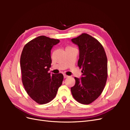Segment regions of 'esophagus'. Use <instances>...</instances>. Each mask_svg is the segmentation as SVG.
I'll use <instances>...</instances> for the list:
<instances>
[{
  "label": "esophagus",
  "mask_w": 130,
  "mask_h": 130,
  "mask_svg": "<svg viewBox=\"0 0 130 130\" xmlns=\"http://www.w3.org/2000/svg\"><path fill=\"white\" fill-rule=\"evenodd\" d=\"M63 76H64V78H67V77H68V75H63Z\"/></svg>",
  "instance_id": "esophagus-1"
}]
</instances>
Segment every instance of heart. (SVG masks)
Listing matches in <instances>:
<instances>
[{
  "instance_id": "b5f03b06",
  "label": "heart",
  "mask_w": 130,
  "mask_h": 130,
  "mask_svg": "<svg viewBox=\"0 0 130 130\" xmlns=\"http://www.w3.org/2000/svg\"><path fill=\"white\" fill-rule=\"evenodd\" d=\"M71 48V47H68V48Z\"/></svg>"
}]
</instances>
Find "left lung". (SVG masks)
<instances>
[{
	"label": "left lung",
	"mask_w": 130,
	"mask_h": 130,
	"mask_svg": "<svg viewBox=\"0 0 130 130\" xmlns=\"http://www.w3.org/2000/svg\"><path fill=\"white\" fill-rule=\"evenodd\" d=\"M72 42L79 49L77 65L82 68L80 78L75 77L71 88L73 96L78 103L88 105L103 92L107 78V58L103 45L96 39L82 34Z\"/></svg>",
	"instance_id": "8db88e82"
}]
</instances>
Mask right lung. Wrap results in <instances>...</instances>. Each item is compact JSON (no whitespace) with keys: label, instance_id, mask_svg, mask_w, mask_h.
<instances>
[{"label":"right lung","instance_id":"right-lung-1","mask_svg":"<svg viewBox=\"0 0 130 130\" xmlns=\"http://www.w3.org/2000/svg\"><path fill=\"white\" fill-rule=\"evenodd\" d=\"M59 42L58 40L41 36L27 43L22 51L20 64L23 84L31 99L39 104L54 99L63 80L61 73H48L52 63L51 50Z\"/></svg>","mask_w":130,"mask_h":130}]
</instances>
